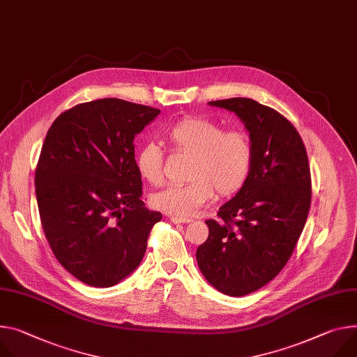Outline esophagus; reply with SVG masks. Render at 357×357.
<instances>
[{
    "instance_id": "esophagus-1",
    "label": "esophagus",
    "mask_w": 357,
    "mask_h": 357,
    "mask_svg": "<svg viewBox=\"0 0 357 357\" xmlns=\"http://www.w3.org/2000/svg\"><path fill=\"white\" fill-rule=\"evenodd\" d=\"M169 219L174 223H189L190 222L189 218H181V216H169Z\"/></svg>"
}]
</instances>
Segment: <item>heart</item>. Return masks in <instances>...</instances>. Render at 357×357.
<instances>
[{
  "instance_id": "1",
  "label": "heart",
  "mask_w": 357,
  "mask_h": 357,
  "mask_svg": "<svg viewBox=\"0 0 357 357\" xmlns=\"http://www.w3.org/2000/svg\"><path fill=\"white\" fill-rule=\"evenodd\" d=\"M174 152L190 155L182 185H172L151 195V205L172 216H190L209 204L215 193L226 198L239 192L250 176L255 159L252 138L242 129H225L220 123L188 116L165 132ZM135 168L151 186L164 182V153L153 142L141 145L135 153Z\"/></svg>"
}]
</instances>
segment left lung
Masks as SVG:
<instances>
[{
	"mask_svg": "<svg viewBox=\"0 0 357 357\" xmlns=\"http://www.w3.org/2000/svg\"><path fill=\"white\" fill-rule=\"evenodd\" d=\"M235 112L255 148L253 167L235 198L205 220L208 239L197 261L206 280L228 296L271 282L294 253L307 219L312 178L305 144L289 119L250 98L211 101Z\"/></svg>",
	"mask_w": 357,
	"mask_h": 357,
	"instance_id": "8db88e82",
	"label": "left lung"
}]
</instances>
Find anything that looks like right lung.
Wrapping results in <instances>:
<instances>
[{"label": "right lung", "instance_id": "right-lung-1", "mask_svg": "<svg viewBox=\"0 0 357 357\" xmlns=\"http://www.w3.org/2000/svg\"><path fill=\"white\" fill-rule=\"evenodd\" d=\"M159 109L104 98L63 111L48 129L36 195L56 261L85 284L109 287L138 268L160 212L142 202L135 135Z\"/></svg>", "mask_w": 357, "mask_h": 357}]
</instances>
